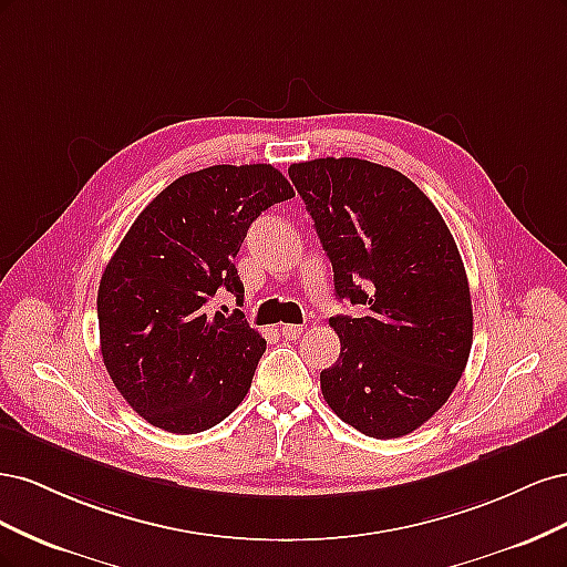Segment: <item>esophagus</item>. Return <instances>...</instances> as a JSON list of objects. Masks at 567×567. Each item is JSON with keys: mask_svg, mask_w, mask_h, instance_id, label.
<instances>
[{"mask_svg": "<svg viewBox=\"0 0 567 567\" xmlns=\"http://www.w3.org/2000/svg\"><path fill=\"white\" fill-rule=\"evenodd\" d=\"M302 326H296V323H286L284 329H281V333H284V338L286 340H298L300 336H302Z\"/></svg>", "mask_w": 567, "mask_h": 567, "instance_id": "esophagus-1", "label": "esophagus"}]
</instances>
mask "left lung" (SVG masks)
Returning a JSON list of instances; mask_svg holds the SVG:
<instances>
[{
  "instance_id": "8db88e82",
  "label": "left lung",
  "mask_w": 567,
  "mask_h": 567,
  "mask_svg": "<svg viewBox=\"0 0 567 567\" xmlns=\"http://www.w3.org/2000/svg\"><path fill=\"white\" fill-rule=\"evenodd\" d=\"M338 300V362L321 371L336 414L375 440L414 433L450 400L473 346L471 288L454 236L421 188L392 167L317 158L288 167Z\"/></svg>"
}]
</instances>
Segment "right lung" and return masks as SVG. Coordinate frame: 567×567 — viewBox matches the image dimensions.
I'll return each instance as SVG.
<instances>
[{"mask_svg": "<svg viewBox=\"0 0 567 567\" xmlns=\"http://www.w3.org/2000/svg\"><path fill=\"white\" fill-rule=\"evenodd\" d=\"M293 196L271 165H213L163 188L120 241L96 296L101 354L151 425L192 435L244 402L267 340L210 300L221 288L244 300L236 252L257 217Z\"/></svg>", "mask_w": 567, "mask_h": 567, "instance_id": "obj_1", "label": "right lung"}]
</instances>
